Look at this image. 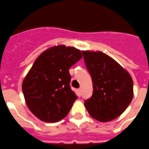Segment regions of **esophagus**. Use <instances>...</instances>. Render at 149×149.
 <instances>
[{"mask_svg": "<svg viewBox=\"0 0 149 149\" xmlns=\"http://www.w3.org/2000/svg\"><path fill=\"white\" fill-rule=\"evenodd\" d=\"M77 95H78V96H79V97H80V96H81V89L77 90Z\"/></svg>", "mask_w": 149, "mask_h": 149, "instance_id": "1", "label": "esophagus"}]
</instances>
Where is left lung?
Listing matches in <instances>:
<instances>
[{
  "mask_svg": "<svg viewBox=\"0 0 149 149\" xmlns=\"http://www.w3.org/2000/svg\"><path fill=\"white\" fill-rule=\"evenodd\" d=\"M93 83L92 96L84 102L87 112L100 122L120 116L133 98L132 78L119 63L102 52H83Z\"/></svg>",
  "mask_w": 149,
  "mask_h": 149,
  "instance_id": "1",
  "label": "left lung"
}]
</instances>
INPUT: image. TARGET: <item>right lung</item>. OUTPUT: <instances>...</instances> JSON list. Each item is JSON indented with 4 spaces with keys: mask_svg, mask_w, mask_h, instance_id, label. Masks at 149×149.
Instances as JSON below:
<instances>
[{
    "mask_svg": "<svg viewBox=\"0 0 149 149\" xmlns=\"http://www.w3.org/2000/svg\"><path fill=\"white\" fill-rule=\"evenodd\" d=\"M83 54L72 47L58 45L40 54L22 82L27 106L42 121L58 122L67 116L77 99L70 87L69 70Z\"/></svg>",
    "mask_w": 149,
    "mask_h": 149,
    "instance_id": "right-lung-1",
    "label": "right lung"
}]
</instances>
